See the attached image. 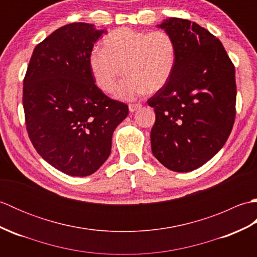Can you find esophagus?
<instances>
[{"label": "esophagus", "mask_w": 257, "mask_h": 257, "mask_svg": "<svg viewBox=\"0 0 257 257\" xmlns=\"http://www.w3.org/2000/svg\"><path fill=\"white\" fill-rule=\"evenodd\" d=\"M139 108H141V103H129V110L132 112L138 110Z\"/></svg>", "instance_id": "34e87169"}]
</instances>
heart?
I'll list each match as a JSON object with an SVG mask.
<instances>
[{"mask_svg": "<svg viewBox=\"0 0 257 257\" xmlns=\"http://www.w3.org/2000/svg\"><path fill=\"white\" fill-rule=\"evenodd\" d=\"M177 47L166 31L144 32L128 27L112 31L103 40V50L95 48L88 63L99 88L111 94L118 79L127 74L117 89V97L134 100L161 89L170 79L176 66Z\"/></svg>", "mask_w": 257, "mask_h": 257, "instance_id": "heart-1", "label": "heart"}]
</instances>
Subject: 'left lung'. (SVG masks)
Returning <instances> with one entry per match:
<instances>
[{
	"instance_id": "obj_1",
	"label": "left lung",
	"mask_w": 257,
	"mask_h": 257,
	"mask_svg": "<svg viewBox=\"0 0 257 257\" xmlns=\"http://www.w3.org/2000/svg\"><path fill=\"white\" fill-rule=\"evenodd\" d=\"M161 29L177 47L168 83L148 99L156 121L151 150L169 170L189 172L220 151L236 114L235 67L221 41L189 20L171 18Z\"/></svg>"
}]
</instances>
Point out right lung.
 Instances as JSON below:
<instances>
[{"instance_id":"right-lung-1","label":"right lung","mask_w":257,"mask_h":257,"mask_svg":"<svg viewBox=\"0 0 257 257\" xmlns=\"http://www.w3.org/2000/svg\"><path fill=\"white\" fill-rule=\"evenodd\" d=\"M103 31L92 24L59 27L37 44L23 80V108L32 145L51 166L90 176L111 151L113 130L128 105L95 84L88 58Z\"/></svg>"}]
</instances>
